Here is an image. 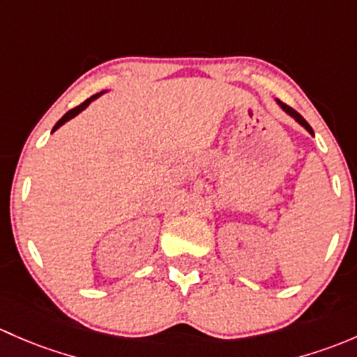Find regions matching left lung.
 Segmentation results:
<instances>
[{
    "label": "left lung",
    "instance_id": "8db88e82",
    "mask_svg": "<svg viewBox=\"0 0 357 357\" xmlns=\"http://www.w3.org/2000/svg\"><path fill=\"white\" fill-rule=\"evenodd\" d=\"M275 101H277V105H278V106H280V108H282V109H284V112H285V113H287V115H289V116H292V119H294V120H296V122H297V123H299V125H301V127H304V128H306V130H307V132H310V134H311V135H313V137H314V132H313V128H311V125H310V123H307V122H306V120H304V119H303V116H301V115H299V113H297V112H296V109H292V108H290V106H287V105H285V102H282V101H280V99H275Z\"/></svg>",
    "mask_w": 357,
    "mask_h": 357
}]
</instances>
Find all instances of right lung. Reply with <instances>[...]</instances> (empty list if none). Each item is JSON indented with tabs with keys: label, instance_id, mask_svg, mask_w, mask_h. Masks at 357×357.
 Instances as JSON below:
<instances>
[{
	"label": "right lung",
	"instance_id": "right-lung-1",
	"mask_svg": "<svg viewBox=\"0 0 357 357\" xmlns=\"http://www.w3.org/2000/svg\"><path fill=\"white\" fill-rule=\"evenodd\" d=\"M105 93H106V91H101V93L94 94V96H91L89 99H86V101H84V102H82V105H79V106H77V108L70 109V112H67V113H65V115H63V116H61V119H60V120H58V122H56V125H54V127H53V132H54V130H58V128H60V127H61V125H63V123H67V122H68V120L75 119V116H77V115H79V113H82V112H84V109H86V108H87V106H89V105H91V102H93V101H94V99H98L99 96H102V94H105Z\"/></svg>",
	"mask_w": 357,
	"mask_h": 357
}]
</instances>
